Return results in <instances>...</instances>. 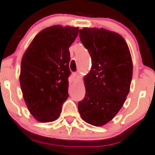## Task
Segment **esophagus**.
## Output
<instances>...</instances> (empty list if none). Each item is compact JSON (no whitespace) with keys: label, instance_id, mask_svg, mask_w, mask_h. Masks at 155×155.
<instances>
[{"label":"esophagus","instance_id":"obj_1","mask_svg":"<svg viewBox=\"0 0 155 155\" xmlns=\"http://www.w3.org/2000/svg\"><path fill=\"white\" fill-rule=\"evenodd\" d=\"M73 79H75V80H76V79H79V74H78V73H73Z\"/></svg>","mask_w":155,"mask_h":155}]
</instances>
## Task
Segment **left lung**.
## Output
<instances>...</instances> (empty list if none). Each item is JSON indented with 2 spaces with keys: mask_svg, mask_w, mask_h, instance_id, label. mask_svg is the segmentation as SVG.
Segmentation results:
<instances>
[{
  "mask_svg": "<svg viewBox=\"0 0 155 155\" xmlns=\"http://www.w3.org/2000/svg\"><path fill=\"white\" fill-rule=\"evenodd\" d=\"M92 66L84 78L85 96L78 104L82 119L103 126L116 115L125 102L133 76L130 52L120 34L104 28L79 30Z\"/></svg>",
  "mask_w": 155,
  "mask_h": 155,
  "instance_id": "left-lung-1",
  "label": "left lung"
}]
</instances>
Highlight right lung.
Here are the masks:
<instances>
[{"instance_id":"add662e5","label":"right lung","mask_w":155,"mask_h":155,"mask_svg":"<svg viewBox=\"0 0 155 155\" xmlns=\"http://www.w3.org/2000/svg\"><path fill=\"white\" fill-rule=\"evenodd\" d=\"M79 28L54 25L40 31L25 52L19 82L25 102L40 122L57 119L68 99L70 75L69 48Z\"/></svg>"}]
</instances>
